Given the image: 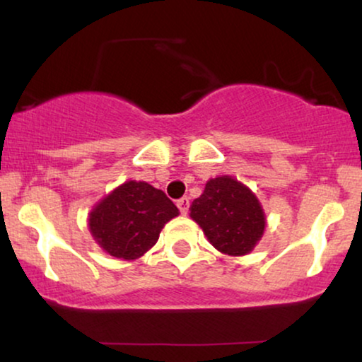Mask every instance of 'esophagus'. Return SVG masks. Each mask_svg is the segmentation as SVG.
I'll return each mask as SVG.
<instances>
[{"label":"esophagus","mask_w":362,"mask_h":362,"mask_svg":"<svg viewBox=\"0 0 362 362\" xmlns=\"http://www.w3.org/2000/svg\"><path fill=\"white\" fill-rule=\"evenodd\" d=\"M176 204L180 207L181 214H187V211H189V197H181Z\"/></svg>","instance_id":"1"}]
</instances>
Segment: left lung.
<instances>
[{"instance_id": "obj_1", "label": "left lung", "mask_w": 362, "mask_h": 362, "mask_svg": "<svg viewBox=\"0 0 362 362\" xmlns=\"http://www.w3.org/2000/svg\"><path fill=\"white\" fill-rule=\"evenodd\" d=\"M189 211L207 240L226 255L250 254L265 232L267 219L260 201L250 187L227 175L207 181Z\"/></svg>"}]
</instances>
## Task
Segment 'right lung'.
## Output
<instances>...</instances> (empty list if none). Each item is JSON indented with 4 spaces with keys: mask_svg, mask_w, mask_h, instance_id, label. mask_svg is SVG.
<instances>
[{
    "mask_svg": "<svg viewBox=\"0 0 362 362\" xmlns=\"http://www.w3.org/2000/svg\"><path fill=\"white\" fill-rule=\"evenodd\" d=\"M180 216L161 189L145 181H125L98 201L88 214V230L108 255L135 260L160 239L166 222Z\"/></svg>",
    "mask_w": 362,
    "mask_h": 362,
    "instance_id": "1",
    "label": "right lung"
}]
</instances>
